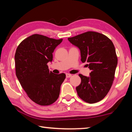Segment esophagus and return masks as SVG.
I'll use <instances>...</instances> for the list:
<instances>
[{"label":"esophagus","instance_id":"34e87169","mask_svg":"<svg viewBox=\"0 0 132 132\" xmlns=\"http://www.w3.org/2000/svg\"><path fill=\"white\" fill-rule=\"evenodd\" d=\"M66 76L67 78H69V77H70L72 76V75H71V74H69V73H66Z\"/></svg>","mask_w":132,"mask_h":132}]
</instances>
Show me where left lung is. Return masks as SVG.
<instances>
[{
  "label": "left lung",
  "mask_w": 132,
  "mask_h": 132,
  "mask_svg": "<svg viewBox=\"0 0 132 132\" xmlns=\"http://www.w3.org/2000/svg\"><path fill=\"white\" fill-rule=\"evenodd\" d=\"M69 41L79 48L81 61L86 62L91 70L90 76L81 74V83L76 87L79 97L85 102L94 104L107 95L112 85L118 58L110 39L101 33L88 31L68 38Z\"/></svg>",
  "instance_id": "obj_1"
}]
</instances>
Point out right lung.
I'll list each match as a JSON object with an SVG mask.
<instances>
[{"mask_svg":"<svg viewBox=\"0 0 132 132\" xmlns=\"http://www.w3.org/2000/svg\"><path fill=\"white\" fill-rule=\"evenodd\" d=\"M63 39H55L33 34L24 39L15 53V74L28 97L40 105H49L59 97L64 73L50 71L48 63Z\"/></svg>","mask_w":132,"mask_h":132,"instance_id":"1","label":"right lung"}]
</instances>
